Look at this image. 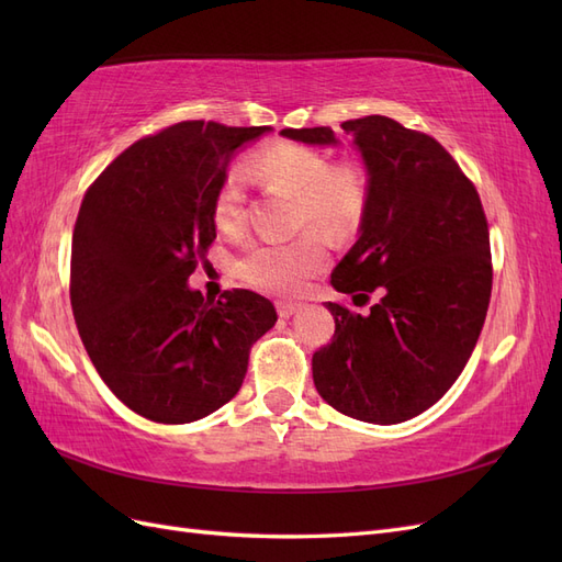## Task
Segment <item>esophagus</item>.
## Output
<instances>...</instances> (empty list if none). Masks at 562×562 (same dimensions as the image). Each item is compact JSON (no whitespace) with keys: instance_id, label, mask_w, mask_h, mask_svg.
<instances>
[{"instance_id":"obj_1","label":"esophagus","mask_w":562,"mask_h":562,"mask_svg":"<svg viewBox=\"0 0 562 562\" xmlns=\"http://www.w3.org/2000/svg\"><path fill=\"white\" fill-rule=\"evenodd\" d=\"M300 307H302L300 302H291V300H277V312H279V316H283V318L293 316V314H295Z\"/></svg>"}]
</instances>
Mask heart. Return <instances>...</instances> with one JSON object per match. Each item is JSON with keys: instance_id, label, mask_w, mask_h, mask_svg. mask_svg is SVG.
Returning a JSON list of instances; mask_svg holds the SVG:
<instances>
[{"instance_id": "b5f03b06", "label": "heart", "mask_w": 562, "mask_h": 562, "mask_svg": "<svg viewBox=\"0 0 562 562\" xmlns=\"http://www.w3.org/2000/svg\"><path fill=\"white\" fill-rule=\"evenodd\" d=\"M248 173L267 192L295 199V225H314L335 239L353 234L368 209V173L361 161H328L326 151L302 143H271L252 151ZM215 227L236 236L246 227V194L227 176L213 199ZM328 250L312 229L285 244H252L234 262L236 277L267 293H293L326 267Z\"/></svg>"}]
</instances>
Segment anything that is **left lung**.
I'll list each match as a JSON object with an SVG mask.
<instances>
[{
	"mask_svg": "<svg viewBox=\"0 0 562 562\" xmlns=\"http://www.w3.org/2000/svg\"><path fill=\"white\" fill-rule=\"evenodd\" d=\"M370 173L361 236L330 281L356 314L328 302L333 339L312 375L335 411L398 424L454 384L483 330L492 293L487 217L475 184L431 135L370 114L342 122ZM285 138L330 145V126L283 128Z\"/></svg>",
	"mask_w": 562,
	"mask_h": 562,
	"instance_id": "8db88e82",
	"label": "left lung"
}]
</instances>
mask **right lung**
Masks as SVG:
<instances>
[{"label": "right lung", "instance_id": "right-lung-1", "mask_svg": "<svg viewBox=\"0 0 562 562\" xmlns=\"http://www.w3.org/2000/svg\"><path fill=\"white\" fill-rule=\"evenodd\" d=\"M267 126L180 122L124 149L83 194L70 302L112 394L151 422L211 415L241 389L252 345L274 326L267 297L215 300L187 279L215 241L213 199L234 149Z\"/></svg>", "mask_w": 562, "mask_h": 562}]
</instances>
